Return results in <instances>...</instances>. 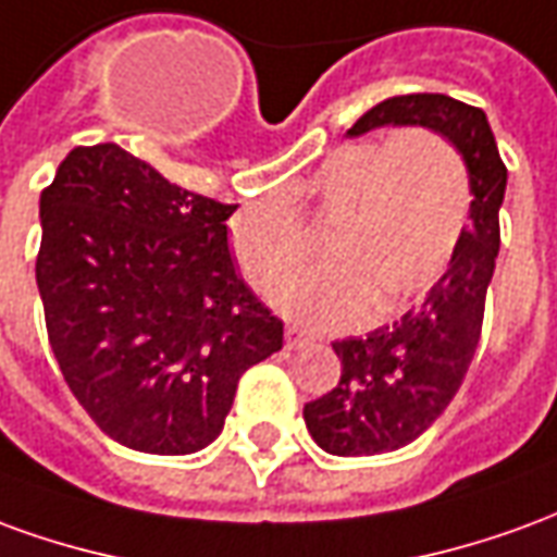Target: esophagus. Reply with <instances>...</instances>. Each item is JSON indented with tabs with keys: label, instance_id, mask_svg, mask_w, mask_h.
Returning <instances> with one entry per match:
<instances>
[{
	"label": "esophagus",
	"instance_id": "34e87169",
	"mask_svg": "<svg viewBox=\"0 0 557 557\" xmlns=\"http://www.w3.org/2000/svg\"><path fill=\"white\" fill-rule=\"evenodd\" d=\"M310 339L313 337H310L304 327H295V325L286 327V349H301V346H307Z\"/></svg>",
	"mask_w": 557,
	"mask_h": 557
}]
</instances>
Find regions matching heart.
Here are the masks:
<instances>
[{
	"label": "heart",
	"mask_w": 557,
	"mask_h": 557,
	"mask_svg": "<svg viewBox=\"0 0 557 557\" xmlns=\"http://www.w3.org/2000/svg\"><path fill=\"white\" fill-rule=\"evenodd\" d=\"M471 218V175L459 148L426 127L334 148L280 199H253L230 223L232 256L259 295L310 262L325 228V271L280 295L304 322L349 327L403 313L442 277Z\"/></svg>",
	"instance_id": "heart-1"
}]
</instances>
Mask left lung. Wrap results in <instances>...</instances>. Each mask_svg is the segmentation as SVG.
<instances>
[{
	"mask_svg": "<svg viewBox=\"0 0 557 557\" xmlns=\"http://www.w3.org/2000/svg\"><path fill=\"white\" fill-rule=\"evenodd\" d=\"M385 125H420L450 139L466 158L474 199L466 235L426 298L394 325L334 343L343 361L337 387L304 406L313 442L334 456L399 450L450 406L480 343L502 244L498 208L507 166L486 113L447 95H399L367 110L349 137Z\"/></svg>",
	"mask_w": 557,
	"mask_h": 557,
	"instance_id": "obj_1",
	"label": "left lung"
}]
</instances>
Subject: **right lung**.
Segmentation results:
<instances>
[{
	"label": "right lung",
	"instance_id": "right-lung-1",
	"mask_svg": "<svg viewBox=\"0 0 557 557\" xmlns=\"http://www.w3.org/2000/svg\"><path fill=\"white\" fill-rule=\"evenodd\" d=\"M235 208L115 143L77 146L44 187L47 337L79 406L131 450H202L238 379L283 349V322L235 274Z\"/></svg>",
	"mask_w": 557,
	"mask_h": 557
}]
</instances>
